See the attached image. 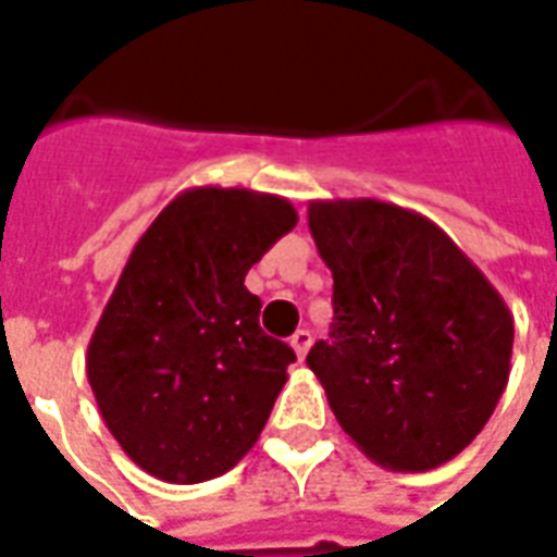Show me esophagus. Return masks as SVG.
<instances>
[{
	"mask_svg": "<svg viewBox=\"0 0 557 557\" xmlns=\"http://www.w3.org/2000/svg\"><path fill=\"white\" fill-rule=\"evenodd\" d=\"M310 346H313V334H310L307 327H301V331H295V334H292V349H295V355H298V361L307 358Z\"/></svg>",
	"mask_w": 557,
	"mask_h": 557,
	"instance_id": "esophagus-1",
	"label": "esophagus"
}]
</instances>
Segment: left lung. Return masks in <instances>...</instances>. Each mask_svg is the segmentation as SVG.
Returning <instances> with one entry per match:
<instances>
[{"mask_svg":"<svg viewBox=\"0 0 557 557\" xmlns=\"http://www.w3.org/2000/svg\"><path fill=\"white\" fill-rule=\"evenodd\" d=\"M334 274L331 339L307 367L375 466L430 471L486 426L510 379L513 315L454 238L382 199H313Z\"/></svg>","mask_w":557,"mask_h":557,"instance_id":"obj_1","label":"left lung"}]
</instances>
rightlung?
Instances as JSON below:
<instances>
[{
    "instance_id": "add662e5",
    "label": "right lung",
    "mask_w": 557,
    "mask_h": 557,
    "mask_svg": "<svg viewBox=\"0 0 557 557\" xmlns=\"http://www.w3.org/2000/svg\"><path fill=\"white\" fill-rule=\"evenodd\" d=\"M295 223L283 196L208 184L182 190L134 244L86 375L107 430L151 478H220L265 430L295 351L259 327L244 277Z\"/></svg>"
}]
</instances>
